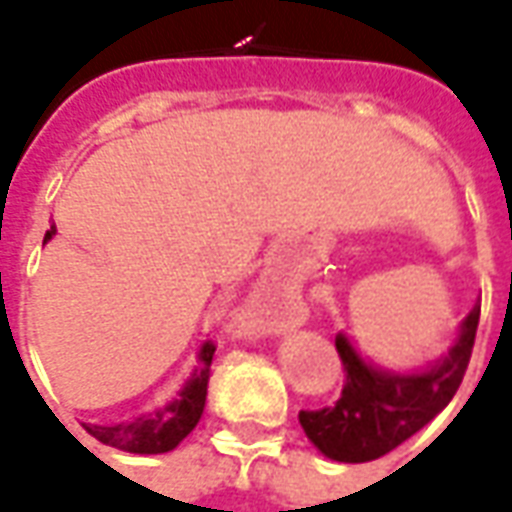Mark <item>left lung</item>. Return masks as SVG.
Wrapping results in <instances>:
<instances>
[{
	"label": "left lung",
	"mask_w": 512,
	"mask_h": 512,
	"mask_svg": "<svg viewBox=\"0 0 512 512\" xmlns=\"http://www.w3.org/2000/svg\"><path fill=\"white\" fill-rule=\"evenodd\" d=\"M480 323V304L463 318L461 332L447 354L417 373H395L356 351L345 334H337V354L343 359L345 384L340 400L318 411H299L307 439L340 463L376 461L447 406L458 392L469 367L474 334Z\"/></svg>",
	"instance_id": "8db88e82"
}]
</instances>
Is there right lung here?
<instances>
[{
  "mask_svg": "<svg viewBox=\"0 0 512 512\" xmlns=\"http://www.w3.org/2000/svg\"><path fill=\"white\" fill-rule=\"evenodd\" d=\"M54 233H57V227L51 224V230H46L43 244ZM213 351H216V345L202 343L200 354H197V365L191 370L189 381L183 384V389L169 400L167 406L156 408L150 414H139L134 419H123V422H115V425H87L84 422V430L98 441L109 444V447L136 452V455H158V452L175 450L180 441L197 428V422L202 417L205 395H208V378H211Z\"/></svg>",
  "mask_w": 512,
  "mask_h": 512,
  "instance_id": "obj_1",
  "label": "right lung"
}]
</instances>
